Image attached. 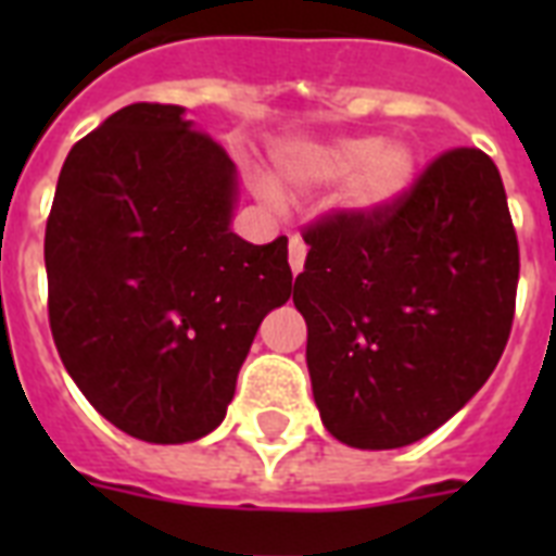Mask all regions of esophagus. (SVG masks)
Segmentation results:
<instances>
[{
  "label": "esophagus",
  "instance_id": "esophagus-1",
  "mask_svg": "<svg viewBox=\"0 0 556 556\" xmlns=\"http://www.w3.org/2000/svg\"><path fill=\"white\" fill-rule=\"evenodd\" d=\"M305 251H308V248H305L303 239H300L296 233H291V239H288V262H291V270H294V274L303 270Z\"/></svg>",
  "mask_w": 556,
  "mask_h": 556
}]
</instances>
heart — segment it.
I'll return each mask as SVG.
<instances>
[{
	"label": "heart",
	"mask_w": 556,
	"mask_h": 556,
	"mask_svg": "<svg viewBox=\"0 0 556 556\" xmlns=\"http://www.w3.org/2000/svg\"><path fill=\"white\" fill-rule=\"evenodd\" d=\"M282 173L294 187H320L346 181V201L355 210L378 213L395 204L415 178V150L406 141L378 138H338L308 143L288 152Z\"/></svg>",
	"instance_id": "b5f03b06"
}]
</instances>
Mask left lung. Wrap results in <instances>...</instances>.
<instances>
[{
  "instance_id": "obj_1",
  "label": "left lung",
  "mask_w": 556,
  "mask_h": 556,
  "mask_svg": "<svg viewBox=\"0 0 556 556\" xmlns=\"http://www.w3.org/2000/svg\"><path fill=\"white\" fill-rule=\"evenodd\" d=\"M303 239L294 305L326 430L361 450L439 430L491 378L514 326L519 242L491 155L441 152L395 204L331 210Z\"/></svg>"
}]
</instances>
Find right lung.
<instances>
[{
    "instance_id": "1",
    "label": "right lung",
    "mask_w": 556,
    "mask_h": 556,
    "mask_svg": "<svg viewBox=\"0 0 556 556\" xmlns=\"http://www.w3.org/2000/svg\"><path fill=\"white\" fill-rule=\"evenodd\" d=\"M185 109L132 103L74 143L46 225L60 361L117 430H216L262 317L291 296L288 239L230 230L236 169Z\"/></svg>"
}]
</instances>
